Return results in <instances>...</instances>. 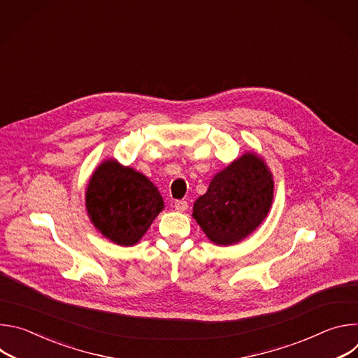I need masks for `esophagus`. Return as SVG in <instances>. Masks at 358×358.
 <instances>
[{
    "instance_id": "1",
    "label": "esophagus",
    "mask_w": 358,
    "mask_h": 358,
    "mask_svg": "<svg viewBox=\"0 0 358 358\" xmlns=\"http://www.w3.org/2000/svg\"><path fill=\"white\" fill-rule=\"evenodd\" d=\"M174 208H176V211H178V213H184V211H187V210H188V202H187V201H184V199L176 201V203H174Z\"/></svg>"
}]
</instances>
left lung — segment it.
<instances>
[{
  "label": "left lung",
  "instance_id": "obj_1",
  "mask_svg": "<svg viewBox=\"0 0 358 358\" xmlns=\"http://www.w3.org/2000/svg\"><path fill=\"white\" fill-rule=\"evenodd\" d=\"M272 199V173L250 151L214 176L208 191L195 201L192 217L211 242L228 246L262 224Z\"/></svg>",
  "mask_w": 358,
  "mask_h": 358
}]
</instances>
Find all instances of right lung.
I'll return each mask as SVG.
<instances>
[{
	"mask_svg": "<svg viewBox=\"0 0 358 358\" xmlns=\"http://www.w3.org/2000/svg\"><path fill=\"white\" fill-rule=\"evenodd\" d=\"M164 210L157 187L116 160L101 163L86 188V211L105 238L120 246L136 245Z\"/></svg>",
	"mask_w": 358,
	"mask_h": 358,
	"instance_id": "obj_1",
	"label": "right lung"
}]
</instances>
